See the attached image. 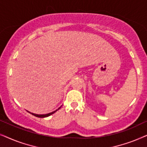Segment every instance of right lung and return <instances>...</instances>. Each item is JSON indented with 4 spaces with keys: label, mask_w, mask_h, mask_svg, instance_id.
Segmentation results:
<instances>
[{
    "label": "right lung",
    "mask_w": 147,
    "mask_h": 147,
    "mask_svg": "<svg viewBox=\"0 0 147 147\" xmlns=\"http://www.w3.org/2000/svg\"><path fill=\"white\" fill-rule=\"evenodd\" d=\"M61 108V107H60ZM60 108H58L57 110H56L55 111H54V112H51V113H49V114H33V113H31V112H29V113H31V114H33V116H36V117H38V118H45V117H47V116H50V115H51V114H53V113H55V112L57 111V110H58Z\"/></svg>",
    "instance_id": "right-lung-1"
}]
</instances>
